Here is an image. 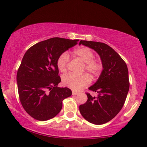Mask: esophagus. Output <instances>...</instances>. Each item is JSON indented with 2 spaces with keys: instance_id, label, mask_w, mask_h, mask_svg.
Here are the masks:
<instances>
[{
  "instance_id": "esophagus-1",
  "label": "esophagus",
  "mask_w": 147,
  "mask_h": 147,
  "mask_svg": "<svg viewBox=\"0 0 147 147\" xmlns=\"http://www.w3.org/2000/svg\"><path fill=\"white\" fill-rule=\"evenodd\" d=\"M78 94V93L76 92V91H72V95H76Z\"/></svg>"
}]
</instances>
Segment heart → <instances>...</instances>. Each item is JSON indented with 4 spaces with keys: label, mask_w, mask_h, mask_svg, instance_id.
Returning a JSON list of instances; mask_svg holds the SVG:
<instances>
[{
    "label": "heart",
    "mask_w": 147,
    "mask_h": 147,
    "mask_svg": "<svg viewBox=\"0 0 147 147\" xmlns=\"http://www.w3.org/2000/svg\"><path fill=\"white\" fill-rule=\"evenodd\" d=\"M74 55L84 62V70H86L92 76H99L103 69L102 62L98 59L94 58V53L89 48L81 47L74 51ZM69 59V54L63 52L59 55L57 59V67L61 72L67 70ZM91 79L88 74L76 76L72 74H65L62 78V83L65 86L74 90H80L86 87L90 83Z\"/></svg>",
    "instance_id": "1"
}]
</instances>
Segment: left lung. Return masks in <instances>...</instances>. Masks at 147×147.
Here are the masks:
<instances>
[{"label": "left lung", "instance_id": "8db88e82", "mask_svg": "<svg viewBox=\"0 0 147 147\" xmlns=\"http://www.w3.org/2000/svg\"><path fill=\"white\" fill-rule=\"evenodd\" d=\"M93 49L99 55L103 71L89 90L97 92V97L86 93L88 101L80 105L85 119L95 125L109 122L119 113L124 105L129 89V71L126 63L111 47L99 42L81 40L80 45Z\"/></svg>", "mask_w": 147, "mask_h": 147}]
</instances>
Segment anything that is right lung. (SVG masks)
Returning <instances> with one entry per match:
<instances>
[{"instance_id":"1","label":"right lung","mask_w":147,"mask_h":147,"mask_svg":"<svg viewBox=\"0 0 147 147\" xmlns=\"http://www.w3.org/2000/svg\"><path fill=\"white\" fill-rule=\"evenodd\" d=\"M78 42L52 38L34 44L25 53L17 71L18 95L23 108L35 119L54 118L62 108L63 100L71 95L70 89L57 86L61 82L57 59Z\"/></svg>"}]
</instances>
